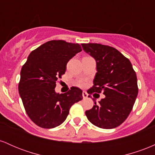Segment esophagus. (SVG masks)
Segmentation results:
<instances>
[{
    "mask_svg": "<svg viewBox=\"0 0 155 155\" xmlns=\"http://www.w3.org/2000/svg\"><path fill=\"white\" fill-rule=\"evenodd\" d=\"M82 96H83V98H84V99H86V98H87L88 94L87 93V92L83 91V92H82Z\"/></svg>",
    "mask_w": 155,
    "mask_h": 155,
    "instance_id": "1",
    "label": "esophagus"
}]
</instances>
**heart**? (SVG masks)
<instances>
[{"mask_svg": "<svg viewBox=\"0 0 155 155\" xmlns=\"http://www.w3.org/2000/svg\"><path fill=\"white\" fill-rule=\"evenodd\" d=\"M80 85H81V86H84V85H85V83H84V82H83V81H81V82L80 83Z\"/></svg>", "mask_w": 155, "mask_h": 155, "instance_id": "b5f03b06", "label": "heart"}]
</instances>
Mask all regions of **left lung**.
<instances>
[{"label": "left lung", "mask_w": 155, "mask_h": 155, "mask_svg": "<svg viewBox=\"0 0 155 155\" xmlns=\"http://www.w3.org/2000/svg\"><path fill=\"white\" fill-rule=\"evenodd\" d=\"M81 47L96 62L94 86L87 92L103 91L105 95L85 114L100 128H115L129 116L138 95L136 72L130 61L115 48L100 44H82Z\"/></svg>", "instance_id": "1"}]
</instances>
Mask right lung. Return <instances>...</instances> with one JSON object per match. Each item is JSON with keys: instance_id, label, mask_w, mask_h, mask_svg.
I'll use <instances>...</instances> for the list:
<instances>
[{"instance_id": "obj_1", "label": "right lung", "mask_w": 155, "mask_h": 155, "mask_svg": "<svg viewBox=\"0 0 155 155\" xmlns=\"http://www.w3.org/2000/svg\"><path fill=\"white\" fill-rule=\"evenodd\" d=\"M81 51L79 44L49 41L32 51L22 66L19 93L27 114L39 127L59 126L66 120L72 105L83 98L82 90L76 87L63 94L54 90L68 62Z\"/></svg>"}]
</instances>
